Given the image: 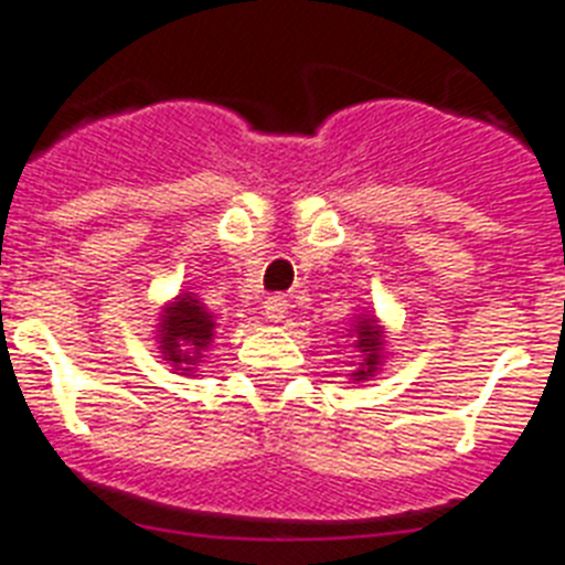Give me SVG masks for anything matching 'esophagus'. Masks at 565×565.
I'll use <instances>...</instances> for the list:
<instances>
[{"label": "esophagus", "instance_id": "obj_1", "mask_svg": "<svg viewBox=\"0 0 565 565\" xmlns=\"http://www.w3.org/2000/svg\"><path fill=\"white\" fill-rule=\"evenodd\" d=\"M263 309H265V317H268V320L279 323V320L288 315V300L282 297V294H271V297L265 300Z\"/></svg>", "mask_w": 565, "mask_h": 565}]
</instances>
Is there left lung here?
<instances>
[{"label": "left lung", "instance_id": "left-lung-1", "mask_svg": "<svg viewBox=\"0 0 565 565\" xmlns=\"http://www.w3.org/2000/svg\"><path fill=\"white\" fill-rule=\"evenodd\" d=\"M355 340L358 347H361V352L366 358H363L361 370L355 372V381H366V375H372V372L377 370V352H381V332H377L375 320H361V326H355Z\"/></svg>", "mask_w": 565, "mask_h": 565}]
</instances>
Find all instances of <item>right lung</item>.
<instances>
[{"instance_id":"right-lung-1","label":"right lung","mask_w":565,"mask_h":565,"mask_svg":"<svg viewBox=\"0 0 565 565\" xmlns=\"http://www.w3.org/2000/svg\"><path fill=\"white\" fill-rule=\"evenodd\" d=\"M164 323H161V349H164V361H172L175 366H184V372L193 370L199 363V352L207 349L213 340V315L204 311L199 300L190 294L175 297L170 309H164Z\"/></svg>"}]
</instances>
